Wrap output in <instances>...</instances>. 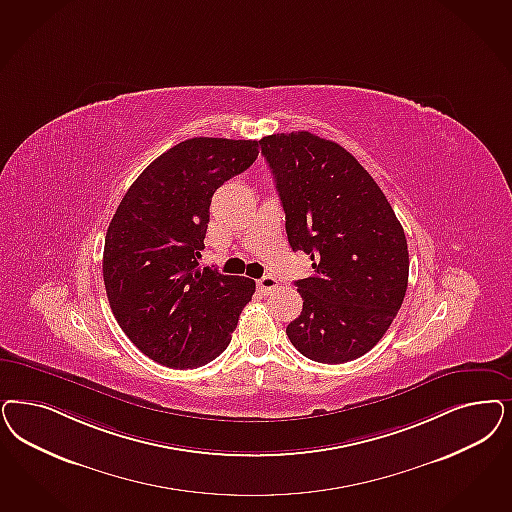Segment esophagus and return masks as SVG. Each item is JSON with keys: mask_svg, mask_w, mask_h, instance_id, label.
I'll return each instance as SVG.
<instances>
[{"mask_svg": "<svg viewBox=\"0 0 512 512\" xmlns=\"http://www.w3.org/2000/svg\"><path fill=\"white\" fill-rule=\"evenodd\" d=\"M257 287H259V291H261V293L270 295V293H274V291H276V287H278V280H276V278H272V276H265V278H261V280L257 282Z\"/></svg>", "mask_w": 512, "mask_h": 512, "instance_id": "esophagus-1", "label": "esophagus"}]
</instances>
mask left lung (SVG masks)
I'll list each match as a JSON object with an SVG mask.
<instances>
[{"mask_svg": "<svg viewBox=\"0 0 512 512\" xmlns=\"http://www.w3.org/2000/svg\"><path fill=\"white\" fill-rule=\"evenodd\" d=\"M261 151L289 246L314 261V276L295 282L302 312L285 333L312 361L357 359L386 335L405 299V230L371 174L335 141L304 130L272 134Z\"/></svg>", "mask_w": 512, "mask_h": 512, "instance_id": "1", "label": "left lung"}]
</instances>
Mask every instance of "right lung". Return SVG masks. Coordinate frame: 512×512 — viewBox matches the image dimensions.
<instances>
[{
	"instance_id": "obj_1",
	"label": "right lung",
	"mask_w": 512,
	"mask_h": 512,
	"mask_svg": "<svg viewBox=\"0 0 512 512\" xmlns=\"http://www.w3.org/2000/svg\"><path fill=\"white\" fill-rule=\"evenodd\" d=\"M261 141L193 138L153 160L113 215L104 283L113 316L140 352L194 369L227 350L255 282L200 268L212 196L259 155Z\"/></svg>"
}]
</instances>
